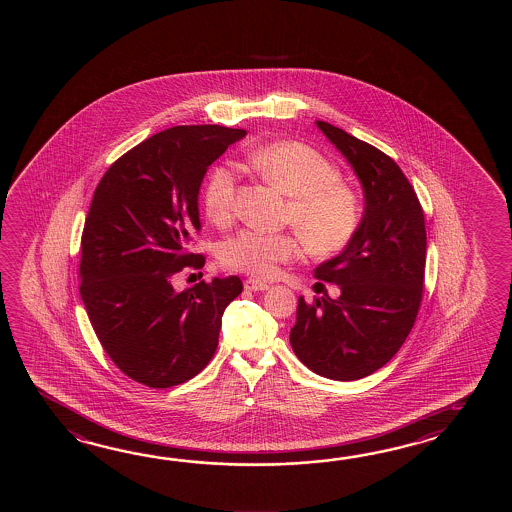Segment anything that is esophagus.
Instances as JSON below:
<instances>
[{
    "label": "esophagus",
    "instance_id": "obj_1",
    "mask_svg": "<svg viewBox=\"0 0 512 512\" xmlns=\"http://www.w3.org/2000/svg\"><path fill=\"white\" fill-rule=\"evenodd\" d=\"M271 285L269 283L260 282V280H254V278H247L245 280V289L247 291H267Z\"/></svg>",
    "mask_w": 512,
    "mask_h": 512
}]
</instances>
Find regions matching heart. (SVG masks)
<instances>
[{"mask_svg": "<svg viewBox=\"0 0 512 512\" xmlns=\"http://www.w3.org/2000/svg\"><path fill=\"white\" fill-rule=\"evenodd\" d=\"M247 161L287 197L283 221L301 234L311 254H338L357 236L364 216L359 192L344 183L337 166L315 148L300 141L267 142L252 148ZM238 179L230 164H216L208 172L203 207L210 221L227 223L232 218ZM299 239L294 232L241 230L223 243L221 261L234 271L269 278L282 263L302 254Z\"/></svg>", "mask_w": 512, "mask_h": 512, "instance_id": "heart-1", "label": "heart"}]
</instances>
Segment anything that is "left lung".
I'll list each match as a JSON object with an SVG mask.
<instances>
[{"mask_svg":"<svg viewBox=\"0 0 512 512\" xmlns=\"http://www.w3.org/2000/svg\"><path fill=\"white\" fill-rule=\"evenodd\" d=\"M316 126L353 166L366 208L344 252L315 269L340 296L300 298L289 340L309 370L357 381L390 362L414 327L425 289V214L392 157L324 120Z\"/></svg>","mask_w":512,"mask_h":512,"instance_id":"8db88e82","label":"left lung"}]
</instances>
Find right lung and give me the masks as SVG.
Segmentation results:
<instances>
[{
	"mask_svg": "<svg viewBox=\"0 0 512 512\" xmlns=\"http://www.w3.org/2000/svg\"><path fill=\"white\" fill-rule=\"evenodd\" d=\"M245 130L216 124L159 131L100 179L82 232L80 296L109 359L150 388L196 377L218 348L221 316L243 291L238 276L175 291L203 269L188 251L201 230L197 196L208 166Z\"/></svg>",
	"mask_w": 512,
	"mask_h": 512,
	"instance_id": "add662e5",
	"label": "right lung"
}]
</instances>
